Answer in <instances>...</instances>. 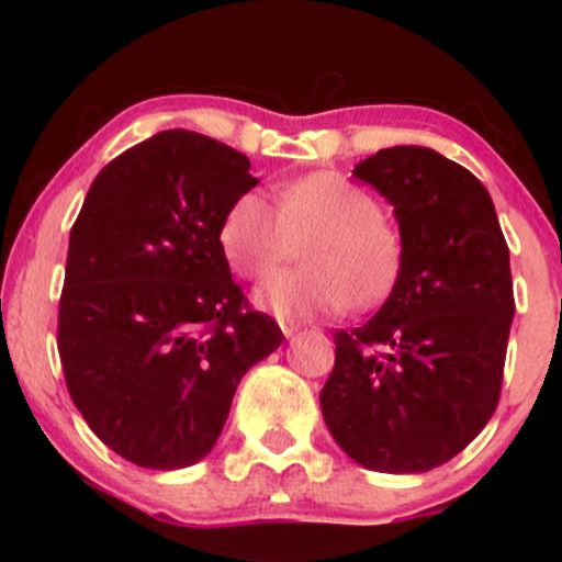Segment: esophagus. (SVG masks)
Listing matches in <instances>:
<instances>
[{"mask_svg": "<svg viewBox=\"0 0 562 562\" xmlns=\"http://www.w3.org/2000/svg\"><path fill=\"white\" fill-rule=\"evenodd\" d=\"M280 327H282V333H285V335H293L295 330H299V322H293V319H280Z\"/></svg>", "mask_w": 562, "mask_h": 562, "instance_id": "obj_1", "label": "esophagus"}]
</instances>
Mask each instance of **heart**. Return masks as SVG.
<instances>
[{"mask_svg":"<svg viewBox=\"0 0 562 562\" xmlns=\"http://www.w3.org/2000/svg\"><path fill=\"white\" fill-rule=\"evenodd\" d=\"M224 259L240 277L263 280L295 254L303 267L274 274L261 303L277 314L375 308L396 288L404 269V235L383 205L338 171H312L280 190L277 205L261 192H243L222 229Z\"/></svg>","mask_w":562,"mask_h":562,"instance_id":"obj_1","label":"heart"}]
</instances>
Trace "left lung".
Here are the masks:
<instances>
[{
	"label": "left lung",
	"instance_id": "1",
	"mask_svg": "<svg viewBox=\"0 0 562 562\" xmlns=\"http://www.w3.org/2000/svg\"><path fill=\"white\" fill-rule=\"evenodd\" d=\"M353 177L393 203L404 269L375 317L333 335L322 415L359 465L423 473L460 454L499 404L509 250L486 187L430 147H385Z\"/></svg>",
	"mask_w": 562,
	"mask_h": 562
}]
</instances>
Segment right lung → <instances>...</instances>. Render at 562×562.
<instances>
[{"instance_id": "obj_1", "label": "right lung", "mask_w": 562, "mask_h": 562, "mask_svg": "<svg viewBox=\"0 0 562 562\" xmlns=\"http://www.w3.org/2000/svg\"><path fill=\"white\" fill-rule=\"evenodd\" d=\"M256 182L235 147L169 128L113 158L83 198L57 351L83 420L134 465L203 460L240 378L285 338L232 280L218 240Z\"/></svg>"}]
</instances>
